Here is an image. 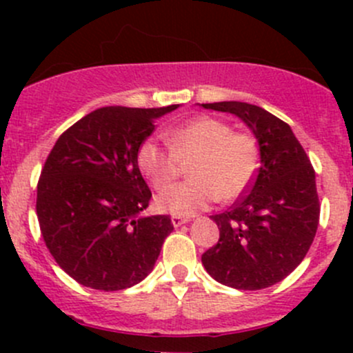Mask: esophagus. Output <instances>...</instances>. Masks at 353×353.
Instances as JSON below:
<instances>
[{
    "mask_svg": "<svg viewBox=\"0 0 353 353\" xmlns=\"http://www.w3.org/2000/svg\"><path fill=\"white\" fill-rule=\"evenodd\" d=\"M170 222H172L174 227H179L183 225V223L188 222V219H184V216H177V215H172V219H170Z\"/></svg>",
    "mask_w": 353,
    "mask_h": 353,
    "instance_id": "34e87169",
    "label": "esophagus"
}]
</instances>
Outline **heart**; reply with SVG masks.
<instances>
[{"mask_svg": "<svg viewBox=\"0 0 353 353\" xmlns=\"http://www.w3.org/2000/svg\"><path fill=\"white\" fill-rule=\"evenodd\" d=\"M170 148L154 140L140 145L138 167L157 191L179 176L182 163L191 161L190 181L157 198V206L177 216H190L213 201H234L243 196L259 167V148L249 133L234 131L227 121L199 116L165 133Z\"/></svg>", "mask_w": 353, "mask_h": 353, "instance_id": "1", "label": "heart"}]
</instances>
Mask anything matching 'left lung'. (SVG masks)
<instances>
[{
  "label": "left lung",
  "mask_w": 353,
  "mask_h": 353,
  "mask_svg": "<svg viewBox=\"0 0 353 353\" xmlns=\"http://www.w3.org/2000/svg\"><path fill=\"white\" fill-rule=\"evenodd\" d=\"M205 109L236 114L259 145L261 165L229 212L212 215L220 239L203 252L206 272L227 287L259 290L290 275L307 254L319 223L316 174L290 126L248 102Z\"/></svg>",
  "instance_id": "left-lung-1"
}]
</instances>
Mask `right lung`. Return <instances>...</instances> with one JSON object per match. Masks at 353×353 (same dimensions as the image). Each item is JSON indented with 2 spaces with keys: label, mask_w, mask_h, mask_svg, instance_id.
<instances>
[{
  "label": "right lung",
  "mask_w": 353,
  "mask_h": 353,
  "mask_svg": "<svg viewBox=\"0 0 353 353\" xmlns=\"http://www.w3.org/2000/svg\"><path fill=\"white\" fill-rule=\"evenodd\" d=\"M177 108L95 109L48 155L35 203L41 234L56 263L81 285L123 290L154 270L174 225L167 215H141L152 191L137 155L157 117Z\"/></svg>",
  "instance_id": "1"
}]
</instances>
